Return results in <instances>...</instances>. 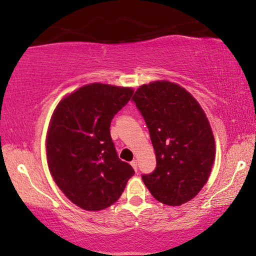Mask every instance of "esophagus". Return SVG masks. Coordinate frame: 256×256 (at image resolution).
Returning <instances> with one entry per match:
<instances>
[{
  "instance_id": "esophagus-1",
  "label": "esophagus",
  "mask_w": 256,
  "mask_h": 256,
  "mask_svg": "<svg viewBox=\"0 0 256 256\" xmlns=\"http://www.w3.org/2000/svg\"><path fill=\"white\" fill-rule=\"evenodd\" d=\"M130 164H132V166L134 168V170H135V171H138V160H132V162H130Z\"/></svg>"
}]
</instances>
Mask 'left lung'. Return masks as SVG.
Returning <instances> with one entry per match:
<instances>
[{
  "instance_id": "left-lung-1",
  "label": "left lung",
  "mask_w": 256,
  "mask_h": 256,
  "mask_svg": "<svg viewBox=\"0 0 256 256\" xmlns=\"http://www.w3.org/2000/svg\"><path fill=\"white\" fill-rule=\"evenodd\" d=\"M144 118L156 169L143 183L162 204L180 206L199 194L216 158V141L204 110L184 87L168 80L140 86L132 96Z\"/></svg>"
}]
</instances>
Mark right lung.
<instances>
[{
  "label": "right lung",
  "mask_w": 256,
  "mask_h": 256,
  "mask_svg": "<svg viewBox=\"0 0 256 256\" xmlns=\"http://www.w3.org/2000/svg\"><path fill=\"white\" fill-rule=\"evenodd\" d=\"M132 87L92 82L59 101L46 132V160L56 184L86 211L110 208L135 171L118 158L110 138L114 115L130 100Z\"/></svg>",
  "instance_id": "add662e5"
}]
</instances>
